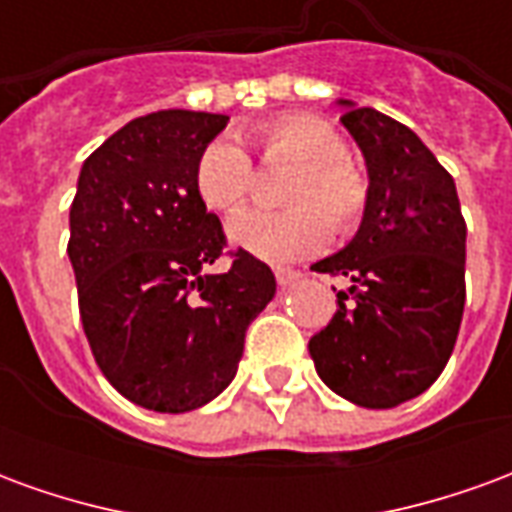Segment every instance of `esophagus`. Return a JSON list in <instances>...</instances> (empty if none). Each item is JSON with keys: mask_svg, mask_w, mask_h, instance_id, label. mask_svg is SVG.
<instances>
[{"mask_svg": "<svg viewBox=\"0 0 512 512\" xmlns=\"http://www.w3.org/2000/svg\"><path fill=\"white\" fill-rule=\"evenodd\" d=\"M299 271H290V268H277V285L279 288H290L293 282H299Z\"/></svg>", "mask_w": 512, "mask_h": 512, "instance_id": "esophagus-1", "label": "esophagus"}]
</instances>
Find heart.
I'll return each mask as SVG.
<instances>
[{
    "instance_id": "heart-1",
    "label": "heart",
    "mask_w": 512,
    "mask_h": 512,
    "mask_svg": "<svg viewBox=\"0 0 512 512\" xmlns=\"http://www.w3.org/2000/svg\"><path fill=\"white\" fill-rule=\"evenodd\" d=\"M249 142L260 147L266 161L296 164V175L282 191L288 211H241L230 219L227 235L238 249L266 263H290L318 252L332 227L348 233L362 219L367 183L348 164V145L334 128L290 117L252 131ZM194 186L211 211L233 213L252 189V161L244 147L233 139L205 145Z\"/></svg>"
}]
</instances>
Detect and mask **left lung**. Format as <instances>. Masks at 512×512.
<instances>
[{
  "label": "left lung",
  "instance_id": "left-lung-1",
  "mask_svg": "<svg viewBox=\"0 0 512 512\" xmlns=\"http://www.w3.org/2000/svg\"><path fill=\"white\" fill-rule=\"evenodd\" d=\"M337 106L370 183L351 244L312 266L351 288L337 290V312L310 340V356L340 397L395 408L422 395L455 348L466 222L455 180L411 128L354 101Z\"/></svg>",
  "mask_w": 512,
  "mask_h": 512
}]
</instances>
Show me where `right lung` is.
<instances>
[{"label":"right lung","instance_id":"add662e5","mask_svg":"<svg viewBox=\"0 0 512 512\" xmlns=\"http://www.w3.org/2000/svg\"><path fill=\"white\" fill-rule=\"evenodd\" d=\"M227 115L167 109L136 117L79 172L71 257L87 343L131 403L183 414L222 395L244 356L246 326L277 293L266 263L224 249L219 216L194 186L197 158Z\"/></svg>","mask_w":512,"mask_h":512}]
</instances>
